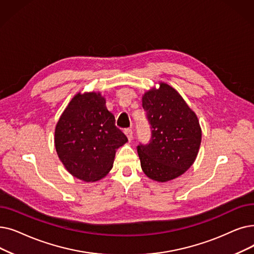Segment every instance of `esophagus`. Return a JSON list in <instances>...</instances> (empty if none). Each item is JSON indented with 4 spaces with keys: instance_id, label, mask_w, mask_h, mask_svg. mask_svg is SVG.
<instances>
[{
    "instance_id": "1",
    "label": "esophagus",
    "mask_w": 254,
    "mask_h": 254,
    "mask_svg": "<svg viewBox=\"0 0 254 254\" xmlns=\"http://www.w3.org/2000/svg\"><path fill=\"white\" fill-rule=\"evenodd\" d=\"M125 134L127 135L128 141H130L131 139H133V130H131L130 128H126L125 129Z\"/></svg>"
}]
</instances>
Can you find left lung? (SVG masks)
<instances>
[{"label":"left lung","instance_id":"left-lung-1","mask_svg":"<svg viewBox=\"0 0 254 254\" xmlns=\"http://www.w3.org/2000/svg\"><path fill=\"white\" fill-rule=\"evenodd\" d=\"M142 96V106L151 126V140L139 145L141 168L147 178L166 183L179 178L196 160L201 143L197 115L182 95L160 82Z\"/></svg>","mask_w":254,"mask_h":254}]
</instances>
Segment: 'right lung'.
I'll return each instance as SVG.
<instances>
[{"label": "right lung", "mask_w": 254, "mask_h": 254, "mask_svg": "<svg viewBox=\"0 0 254 254\" xmlns=\"http://www.w3.org/2000/svg\"><path fill=\"white\" fill-rule=\"evenodd\" d=\"M127 142L101 92L76 93L55 128L60 161L72 176L86 183L105 178L113 167L116 149Z\"/></svg>", "instance_id": "obj_1"}]
</instances>
